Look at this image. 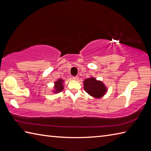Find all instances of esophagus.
I'll list each match as a JSON object with an SVG mask.
<instances>
[{"label": "esophagus", "mask_w": 151, "mask_h": 151, "mask_svg": "<svg viewBox=\"0 0 151 151\" xmlns=\"http://www.w3.org/2000/svg\"><path fill=\"white\" fill-rule=\"evenodd\" d=\"M78 76H73V80H74V81H78Z\"/></svg>", "instance_id": "esophagus-1"}]
</instances>
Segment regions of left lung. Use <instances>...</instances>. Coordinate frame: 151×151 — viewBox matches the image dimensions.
<instances>
[{"label":"left lung","instance_id":"left-lung-1","mask_svg":"<svg viewBox=\"0 0 151 151\" xmlns=\"http://www.w3.org/2000/svg\"><path fill=\"white\" fill-rule=\"evenodd\" d=\"M84 89L86 92L95 98H101L107 92V88L103 82L93 77L84 81Z\"/></svg>","mask_w":151,"mask_h":151}]
</instances>
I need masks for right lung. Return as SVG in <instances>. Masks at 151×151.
Wrapping results in <instances>:
<instances>
[{
	"label": "right lung",
	"instance_id": "obj_1",
	"mask_svg": "<svg viewBox=\"0 0 151 151\" xmlns=\"http://www.w3.org/2000/svg\"><path fill=\"white\" fill-rule=\"evenodd\" d=\"M63 82H64V81H63L62 79L60 78L57 81L54 82V90L53 91L54 93H56L60 92L63 90V88H64V86L63 85Z\"/></svg>",
	"mask_w": 151,
	"mask_h": 151
}]
</instances>
